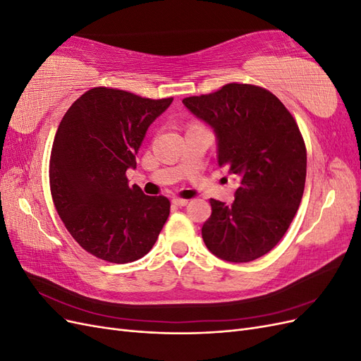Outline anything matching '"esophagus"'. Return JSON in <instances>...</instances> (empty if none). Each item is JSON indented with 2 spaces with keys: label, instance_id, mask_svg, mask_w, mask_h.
<instances>
[{
  "label": "esophagus",
  "instance_id": "esophagus-1",
  "mask_svg": "<svg viewBox=\"0 0 361 361\" xmlns=\"http://www.w3.org/2000/svg\"><path fill=\"white\" fill-rule=\"evenodd\" d=\"M171 203H173L174 206H187V204H188V200H187V199H179V197H174V199L171 200Z\"/></svg>",
  "mask_w": 361,
  "mask_h": 361
}]
</instances>
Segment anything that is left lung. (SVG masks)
I'll list each match as a JSON object with an SVG mask.
<instances>
[{
	"label": "left lung",
	"instance_id": "1",
	"mask_svg": "<svg viewBox=\"0 0 361 361\" xmlns=\"http://www.w3.org/2000/svg\"><path fill=\"white\" fill-rule=\"evenodd\" d=\"M182 102L214 129L218 166L239 180L232 204L211 199L202 227L207 250L235 264L267 255L302 199L307 154L297 122L277 96L250 84H226Z\"/></svg>",
	"mask_w": 361,
	"mask_h": 361
}]
</instances>
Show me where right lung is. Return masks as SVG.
I'll return each instance as SVG.
<instances>
[{"mask_svg": "<svg viewBox=\"0 0 361 361\" xmlns=\"http://www.w3.org/2000/svg\"><path fill=\"white\" fill-rule=\"evenodd\" d=\"M171 102L96 87L61 118L51 150V194L69 233L90 255L128 264L157 243L170 202L129 187L126 170L137 167L149 126Z\"/></svg>", "mask_w": 361, "mask_h": 361, "instance_id": "1", "label": "right lung"}]
</instances>
